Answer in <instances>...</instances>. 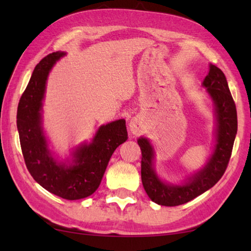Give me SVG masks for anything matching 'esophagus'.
Returning <instances> with one entry per match:
<instances>
[{
    "label": "esophagus",
    "mask_w": 251,
    "mask_h": 251,
    "mask_svg": "<svg viewBox=\"0 0 251 251\" xmlns=\"http://www.w3.org/2000/svg\"><path fill=\"white\" fill-rule=\"evenodd\" d=\"M129 130L130 133H133L134 135H137L139 131L142 130V123L138 118H133L129 122Z\"/></svg>",
    "instance_id": "obj_1"
}]
</instances>
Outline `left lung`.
<instances>
[{
  "mask_svg": "<svg viewBox=\"0 0 251 251\" xmlns=\"http://www.w3.org/2000/svg\"><path fill=\"white\" fill-rule=\"evenodd\" d=\"M202 87L214 105L216 121L215 146L207 163L201 171L188 176L180 184L161 180L154 167L155 151L146 137L137 143L142 151V182L152 201L161 206H178L186 203L207 192L217 184L226 171L237 134V110L229 91L226 76L217 66L210 64Z\"/></svg>",
  "mask_w": 251,
  "mask_h": 251,
  "instance_id": "8db88e82",
  "label": "left lung"
}]
</instances>
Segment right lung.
<instances>
[{"instance_id":"obj_1","label":"right lung","mask_w":251,"mask_h":251,"mask_svg":"<svg viewBox=\"0 0 251 251\" xmlns=\"http://www.w3.org/2000/svg\"><path fill=\"white\" fill-rule=\"evenodd\" d=\"M65 55L61 50L49 54L34 69L20 100L16 125L25 164L35 181L58 197L76 201L95 193L113 152L128 136L125 120H118L101 125L91 143L73 148L65 160L53 156L43 129V100L50 72Z\"/></svg>"}]
</instances>
